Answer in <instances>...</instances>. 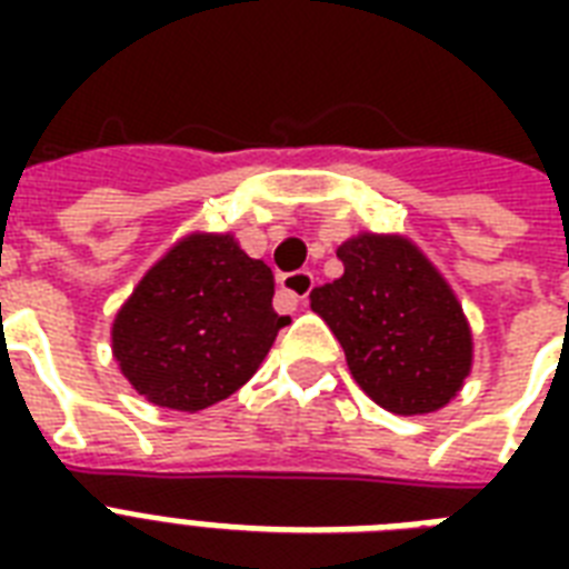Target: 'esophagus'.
<instances>
[{"label": "esophagus", "mask_w": 569, "mask_h": 569, "mask_svg": "<svg viewBox=\"0 0 569 569\" xmlns=\"http://www.w3.org/2000/svg\"><path fill=\"white\" fill-rule=\"evenodd\" d=\"M280 292L295 298V301H303L307 295L312 292V286H316V277L310 271H292V274H280Z\"/></svg>", "instance_id": "1"}]
</instances>
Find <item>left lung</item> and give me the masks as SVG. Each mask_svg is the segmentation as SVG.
Listing matches in <instances>:
<instances>
[{
	"label": "left lung",
	"instance_id": "8db88e82",
	"mask_svg": "<svg viewBox=\"0 0 569 569\" xmlns=\"http://www.w3.org/2000/svg\"><path fill=\"white\" fill-rule=\"evenodd\" d=\"M342 277L316 286L355 380L383 410L413 416L449 405L472 366L458 298L407 239L363 232L337 250Z\"/></svg>",
	"mask_w": 569,
	"mask_h": 569
}]
</instances>
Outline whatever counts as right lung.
Wrapping results in <instances>:
<instances>
[{
	"mask_svg": "<svg viewBox=\"0 0 569 569\" xmlns=\"http://www.w3.org/2000/svg\"><path fill=\"white\" fill-rule=\"evenodd\" d=\"M274 274L232 236H189L120 307V372L159 407L203 410L244 387L289 316L271 307Z\"/></svg>",
	"mask_w": 569,
	"mask_h": 569,
	"instance_id": "1",
	"label": "right lung"
}]
</instances>
